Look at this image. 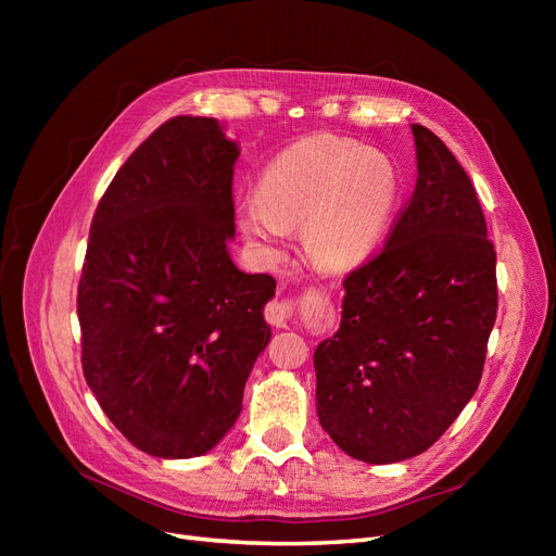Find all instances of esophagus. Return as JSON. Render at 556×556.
Instances as JSON below:
<instances>
[{"mask_svg": "<svg viewBox=\"0 0 556 556\" xmlns=\"http://www.w3.org/2000/svg\"><path fill=\"white\" fill-rule=\"evenodd\" d=\"M290 315H292V306L288 304V301H271V304L266 306V311H264V317H266V323L268 325H274V327H278V329H285L288 327V319H290Z\"/></svg>", "mask_w": 556, "mask_h": 556, "instance_id": "obj_1", "label": "esophagus"}]
</instances>
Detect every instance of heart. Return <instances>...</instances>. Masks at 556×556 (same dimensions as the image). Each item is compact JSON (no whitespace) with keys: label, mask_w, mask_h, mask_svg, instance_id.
<instances>
[{"label":"heart","mask_w":556,"mask_h":556,"mask_svg":"<svg viewBox=\"0 0 556 556\" xmlns=\"http://www.w3.org/2000/svg\"><path fill=\"white\" fill-rule=\"evenodd\" d=\"M399 197L390 157L362 143L315 134L278 153L260 176L257 194L237 199L243 237L274 260L301 225L306 255L323 268L345 271L378 248Z\"/></svg>","instance_id":"1"}]
</instances>
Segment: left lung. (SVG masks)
Returning a JSON list of instances; mask_svg holds the SVG:
<instances>
[{
    "instance_id": "1",
    "label": "left lung",
    "mask_w": 556,
    "mask_h": 556,
    "mask_svg": "<svg viewBox=\"0 0 556 556\" xmlns=\"http://www.w3.org/2000/svg\"><path fill=\"white\" fill-rule=\"evenodd\" d=\"M410 129L415 192L380 255L343 280L341 327L313 355L319 425L366 464L417 457L459 417L498 306L476 188L431 129Z\"/></svg>"
}]
</instances>
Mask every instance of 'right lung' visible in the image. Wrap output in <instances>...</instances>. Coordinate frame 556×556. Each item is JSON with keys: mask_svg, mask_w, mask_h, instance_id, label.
Returning a JSON list of instances; mask_svg holds the SVG:
<instances>
[{"mask_svg": "<svg viewBox=\"0 0 556 556\" xmlns=\"http://www.w3.org/2000/svg\"><path fill=\"white\" fill-rule=\"evenodd\" d=\"M239 153L215 117H172L121 166L90 225L83 374L115 429L153 457L220 443L271 341L276 280L243 274L227 250Z\"/></svg>", "mask_w": 556, "mask_h": 556, "instance_id": "obj_1", "label": "right lung"}]
</instances>
